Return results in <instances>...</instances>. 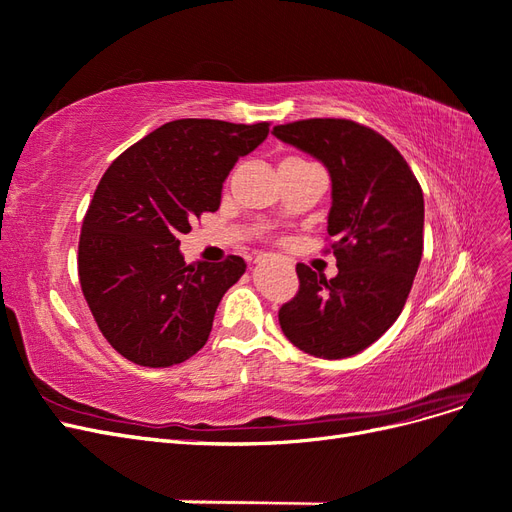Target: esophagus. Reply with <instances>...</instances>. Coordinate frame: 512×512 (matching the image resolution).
I'll return each instance as SVG.
<instances>
[{
	"label": "esophagus",
	"mask_w": 512,
	"mask_h": 512,
	"mask_svg": "<svg viewBox=\"0 0 512 512\" xmlns=\"http://www.w3.org/2000/svg\"><path fill=\"white\" fill-rule=\"evenodd\" d=\"M269 258V254H258L256 258H254V262H256V265H260V262H265Z\"/></svg>",
	"instance_id": "esophagus-1"
}]
</instances>
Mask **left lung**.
I'll return each mask as SVG.
<instances>
[{"mask_svg":"<svg viewBox=\"0 0 512 512\" xmlns=\"http://www.w3.org/2000/svg\"><path fill=\"white\" fill-rule=\"evenodd\" d=\"M273 136L331 177L327 232L339 273L297 265L299 294L280 309L284 335L320 359H346L391 329L423 256L425 200L408 162L378 132L348 119H305Z\"/></svg>","mask_w":512,"mask_h":512,"instance_id":"left-lung-1","label":"left lung"}]
</instances>
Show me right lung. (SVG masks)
<instances>
[{
    "label": "right lung",
    "instance_id": "right-lung-1",
    "mask_svg": "<svg viewBox=\"0 0 512 512\" xmlns=\"http://www.w3.org/2000/svg\"><path fill=\"white\" fill-rule=\"evenodd\" d=\"M269 123L177 119L108 166L83 220L79 277L102 335L143 367L188 361L207 344L215 309L245 273L241 256L185 265L179 235L218 211L235 162Z\"/></svg>",
    "mask_w": 512,
    "mask_h": 512
}]
</instances>
